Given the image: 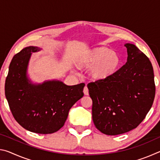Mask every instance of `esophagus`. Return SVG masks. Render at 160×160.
I'll list each match as a JSON object with an SVG mask.
<instances>
[{"mask_svg": "<svg viewBox=\"0 0 160 160\" xmlns=\"http://www.w3.org/2000/svg\"><path fill=\"white\" fill-rule=\"evenodd\" d=\"M83 92H84V94H85V95H88V94H89V90H88V87H87V86H85V88H84Z\"/></svg>", "mask_w": 160, "mask_h": 160, "instance_id": "1", "label": "esophagus"}]
</instances>
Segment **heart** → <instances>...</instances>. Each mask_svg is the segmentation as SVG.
Masks as SVG:
<instances>
[{"label": "heart", "mask_w": 160, "mask_h": 160, "mask_svg": "<svg viewBox=\"0 0 160 160\" xmlns=\"http://www.w3.org/2000/svg\"><path fill=\"white\" fill-rule=\"evenodd\" d=\"M121 64L118 53L107 47H96L81 54L76 61L79 68L88 69L92 80L103 81L112 77Z\"/></svg>", "instance_id": "obj_1"}]
</instances>
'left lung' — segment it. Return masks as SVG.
I'll use <instances>...</instances> for the list:
<instances>
[{
	"mask_svg": "<svg viewBox=\"0 0 160 160\" xmlns=\"http://www.w3.org/2000/svg\"><path fill=\"white\" fill-rule=\"evenodd\" d=\"M124 46L128 53L126 64L109 79L88 85L94 126L108 135L136 128L151 109L155 96L150 61L134 44Z\"/></svg>",
	"mask_w": 160,
	"mask_h": 160,
	"instance_id": "8db88e82",
	"label": "left lung"
}]
</instances>
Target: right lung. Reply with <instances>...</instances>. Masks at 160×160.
Wrapping results in <instances>:
<instances>
[{
  "mask_svg": "<svg viewBox=\"0 0 160 160\" xmlns=\"http://www.w3.org/2000/svg\"><path fill=\"white\" fill-rule=\"evenodd\" d=\"M41 48L28 47L15 54L5 80V94L16 121L29 131L50 134L66 122L69 110L84 95L85 83L66 85L60 80L33 84L27 70L32 53Z\"/></svg>",
  "mask_w": 160,
  "mask_h": 160,
  "instance_id": "obj_1",
  "label": "right lung"
}]
</instances>
